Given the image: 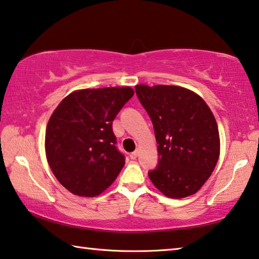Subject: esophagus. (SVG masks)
Listing matches in <instances>:
<instances>
[{
  "instance_id": "1",
  "label": "esophagus",
  "mask_w": 259,
  "mask_h": 259,
  "mask_svg": "<svg viewBox=\"0 0 259 259\" xmlns=\"http://www.w3.org/2000/svg\"><path fill=\"white\" fill-rule=\"evenodd\" d=\"M138 157V151H135V152H133V153H130V159L131 160H135Z\"/></svg>"
}]
</instances>
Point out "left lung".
<instances>
[{
    "instance_id": "1",
    "label": "left lung",
    "mask_w": 259,
    "mask_h": 259,
    "mask_svg": "<svg viewBox=\"0 0 259 259\" xmlns=\"http://www.w3.org/2000/svg\"><path fill=\"white\" fill-rule=\"evenodd\" d=\"M158 144V165L149 178L163 195L183 198L207 181L218 162L219 130L202 98L181 86L136 85Z\"/></svg>"
}]
</instances>
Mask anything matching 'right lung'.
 <instances>
[{"instance_id":"obj_1","label":"right lung","mask_w":259,"mask_h":259,"mask_svg":"<svg viewBox=\"0 0 259 259\" xmlns=\"http://www.w3.org/2000/svg\"><path fill=\"white\" fill-rule=\"evenodd\" d=\"M134 96L126 88L86 89L60 102L49 118L45 146L49 167L77 196L100 195L124 166L116 147L113 121Z\"/></svg>"}]
</instances>
